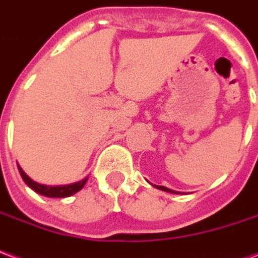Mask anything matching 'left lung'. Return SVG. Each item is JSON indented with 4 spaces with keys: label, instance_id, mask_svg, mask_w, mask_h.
<instances>
[{
    "label": "left lung",
    "instance_id": "1",
    "mask_svg": "<svg viewBox=\"0 0 258 258\" xmlns=\"http://www.w3.org/2000/svg\"><path fill=\"white\" fill-rule=\"evenodd\" d=\"M155 187H157L158 189H162V191H166V192L178 194V192H176V191H173V189H169V188H166V187H163V185H155Z\"/></svg>",
    "mask_w": 258,
    "mask_h": 258
}]
</instances>
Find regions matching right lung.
I'll list each match as a JSON object with an SVG mask.
<instances>
[{"label": "right lung", "instance_id": "obj_1", "mask_svg": "<svg viewBox=\"0 0 258 258\" xmlns=\"http://www.w3.org/2000/svg\"><path fill=\"white\" fill-rule=\"evenodd\" d=\"M19 172H20V176L24 180V183L29 185L30 188L34 189L37 194H41V195H44V197H48V198H66V197H71V195H74L75 192H78L81 188H84V185L88 181V177H85L84 180H81V181H77V183L73 184H67V185H53V187H50V185H44V184H38L35 183L34 180L26 174L23 172V169L20 168L18 165Z\"/></svg>", "mask_w": 258, "mask_h": 258}]
</instances>
